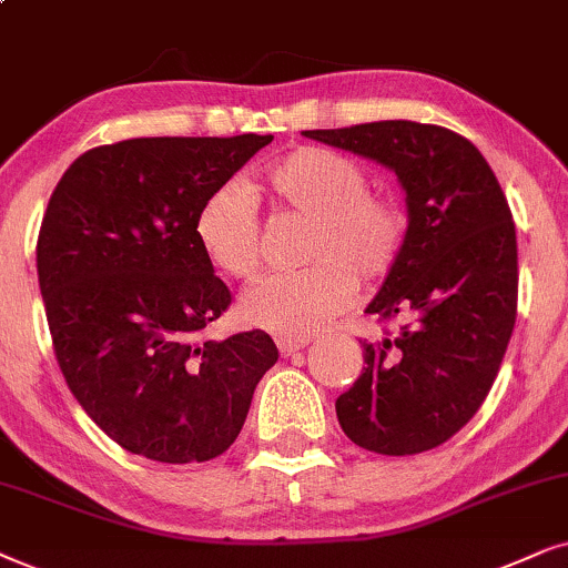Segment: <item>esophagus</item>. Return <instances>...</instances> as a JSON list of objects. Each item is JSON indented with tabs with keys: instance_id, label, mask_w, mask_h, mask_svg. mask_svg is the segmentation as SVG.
Instances as JSON below:
<instances>
[{
	"instance_id": "34e87169",
	"label": "esophagus",
	"mask_w": 568,
	"mask_h": 568,
	"mask_svg": "<svg viewBox=\"0 0 568 568\" xmlns=\"http://www.w3.org/2000/svg\"><path fill=\"white\" fill-rule=\"evenodd\" d=\"M308 345L306 337H277V347L283 355H293Z\"/></svg>"
}]
</instances>
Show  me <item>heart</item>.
Here are the masks:
<instances>
[{
    "instance_id": "heart-1",
    "label": "heart",
    "mask_w": 568,
    "mask_h": 568,
    "mask_svg": "<svg viewBox=\"0 0 568 568\" xmlns=\"http://www.w3.org/2000/svg\"><path fill=\"white\" fill-rule=\"evenodd\" d=\"M277 205L312 221L298 272H277L241 298L244 322L277 337H308L353 304L358 276L379 283L395 270L405 244V215L392 196L368 192L353 158L324 148H298L267 169ZM196 241L225 275L248 280L262 267V225L252 194L223 184L196 213Z\"/></svg>"
}]
</instances>
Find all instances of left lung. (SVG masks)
Listing matches in <instances>:
<instances>
[{"instance_id":"1","label":"left lung","mask_w":568,"mask_h":568,"mask_svg":"<svg viewBox=\"0 0 568 568\" xmlns=\"http://www.w3.org/2000/svg\"><path fill=\"white\" fill-rule=\"evenodd\" d=\"M306 138L395 171L405 189L403 254L366 306L395 322L363 339V372L335 410L376 455L428 452L478 413L517 320V233L509 202L480 150L418 121H372Z\"/></svg>"}]
</instances>
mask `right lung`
<instances>
[{"instance_id":"obj_1","label":"right lung","mask_w":568,"mask_h":568,"mask_svg":"<svg viewBox=\"0 0 568 568\" xmlns=\"http://www.w3.org/2000/svg\"><path fill=\"white\" fill-rule=\"evenodd\" d=\"M272 134L138 138L82 153L51 194L36 264L67 387L119 447L207 463L236 442L275 366L262 329L207 339L231 291L196 213Z\"/></svg>"}]
</instances>
